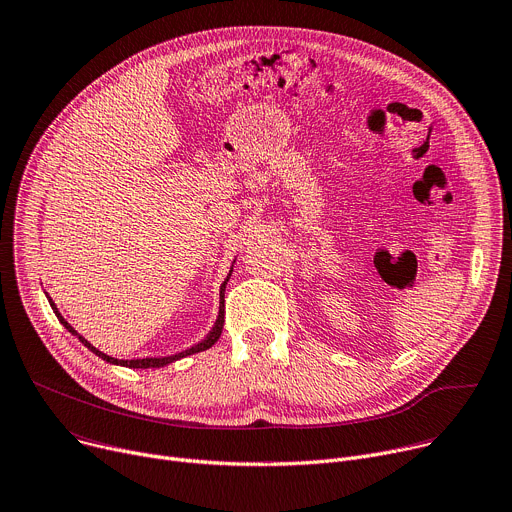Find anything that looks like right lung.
Masks as SVG:
<instances>
[{
    "instance_id": "add662e5",
    "label": "right lung",
    "mask_w": 512,
    "mask_h": 512,
    "mask_svg": "<svg viewBox=\"0 0 512 512\" xmlns=\"http://www.w3.org/2000/svg\"><path fill=\"white\" fill-rule=\"evenodd\" d=\"M231 272H233V264H231V270H229V274H227V279L223 281V285H221V289H219V297H221V301H219V316H217V320H215V326H213V330L205 336V340H201L199 344H194V346H190V348H186V350H182V352H176V355H170V357H149V359H131V361H121V359H114V357H108V355H104L102 350H98L96 346H92L82 334H77L75 332V328L71 326V324H67V320L61 316L59 313V309H57V305L53 303V299L47 295V299H49V303H51V307H53V311H55V316H57V320L65 326V330L67 332H71L73 336H77L80 338V342L88 348V350H92L96 357H100L102 361H106V363H110V365H121V367H129V369H162V367H168V365H172V363H176V361H180V359H184V357H188V355H196V352H203V350H207V348H211L217 340H219V336H221V330H223V313H225V285H227V281H229V277H231Z\"/></svg>"
}]
</instances>
